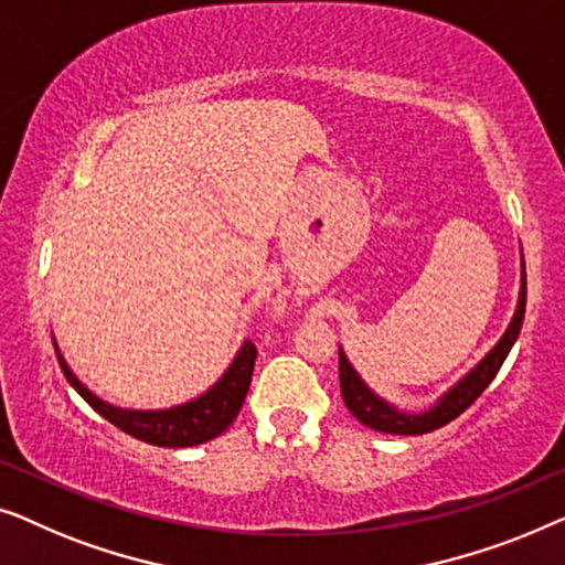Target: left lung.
I'll list each match as a JSON object with an SVG mask.
<instances>
[{
    "mask_svg": "<svg viewBox=\"0 0 565 565\" xmlns=\"http://www.w3.org/2000/svg\"><path fill=\"white\" fill-rule=\"evenodd\" d=\"M524 305H527V276H524V260H522L518 307H514V315L510 324H507V330L502 332V338L497 340L494 348H491V351L483 355L471 371L463 373V376H460L450 388H445L430 407H423L417 412L396 407V404L373 392V388L361 379V373L353 369V363L348 361L343 345H340L338 348L340 394H343L345 407L351 409V415L365 427H371V430H379V433H388V435H423L448 425L450 419H456L460 412H466L476 399H479L483 388L491 384V379H494L497 371L502 369L504 359L510 355L512 345L518 343L520 338Z\"/></svg>",
    "mask_w": 565,
    "mask_h": 565,
    "instance_id": "obj_1",
    "label": "left lung"
}]
</instances>
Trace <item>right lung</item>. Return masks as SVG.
I'll list each match as a JSON object with an SVG mask.
<instances>
[{
	"label": "right lung",
	"mask_w": 565,
	"mask_h": 565,
	"mask_svg": "<svg viewBox=\"0 0 565 565\" xmlns=\"http://www.w3.org/2000/svg\"><path fill=\"white\" fill-rule=\"evenodd\" d=\"M53 348L63 376L76 388L78 396H84V402L94 412H99L107 423L120 427L122 433L132 435V438L142 443L158 445V448H192V445H202L225 433L235 423L237 412H241L245 396H248L253 365H256L258 355L256 345L250 340H243L225 373L200 396L173 404V407L166 409H127L99 399L92 388H86L76 373L71 371L66 359H63L55 338Z\"/></svg>",
	"instance_id": "add662e5"
}]
</instances>
